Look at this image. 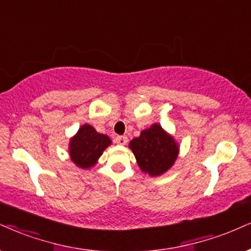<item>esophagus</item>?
I'll return each instance as SVG.
<instances>
[{
  "mask_svg": "<svg viewBox=\"0 0 251 251\" xmlns=\"http://www.w3.org/2000/svg\"><path fill=\"white\" fill-rule=\"evenodd\" d=\"M115 142L120 145H126L128 143V137L126 136H116Z\"/></svg>",
  "mask_w": 251,
  "mask_h": 251,
  "instance_id": "1",
  "label": "esophagus"
}]
</instances>
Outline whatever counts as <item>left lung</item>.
<instances>
[{
    "label": "left lung",
    "instance_id": "8db88e82",
    "mask_svg": "<svg viewBox=\"0 0 251 251\" xmlns=\"http://www.w3.org/2000/svg\"><path fill=\"white\" fill-rule=\"evenodd\" d=\"M142 171L152 177L165 173L179 153L177 142L158 123L145 129L129 143Z\"/></svg>",
    "mask_w": 251,
    "mask_h": 251
}]
</instances>
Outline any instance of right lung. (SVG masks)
Returning a JSON list of instances; mask_svg holds the SVG:
<instances>
[{
  "instance_id": "obj_1",
  "label": "right lung",
  "mask_w": 251,
  "mask_h": 251,
  "mask_svg": "<svg viewBox=\"0 0 251 251\" xmlns=\"http://www.w3.org/2000/svg\"><path fill=\"white\" fill-rule=\"evenodd\" d=\"M110 144L111 141L107 135L100 134L86 123L70 140L71 159L79 168L89 169L98 163L102 152Z\"/></svg>"
}]
</instances>
